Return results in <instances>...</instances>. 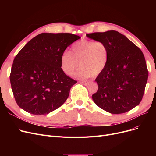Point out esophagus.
Masks as SVG:
<instances>
[{
	"label": "esophagus",
	"mask_w": 156,
	"mask_h": 156,
	"mask_svg": "<svg viewBox=\"0 0 156 156\" xmlns=\"http://www.w3.org/2000/svg\"><path fill=\"white\" fill-rule=\"evenodd\" d=\"M81 83L84 84V85H87V84H88V81H81Z\"/></svg>",
	"instance_id": "obj_1"
}]
</instances>
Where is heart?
<instances>
[{
    "mask_svg": "<svg viewBox=\"0 0 156 156\" xmlns=\"http://www.w3.org/2000/svg\"><path fill=\"white\" fill-rule=\"evenodd\" d=\"M109 50L105 42L82 40L74 43L68 52L61 56L60 65L63 72L71 75L79 66L75 76L87 78L100 74L107 66Z\"/></svg>",
    "mask_w": 156,
    "mask_h": 156,
    "instance_id": "b5f03b06",
    "label": "heart"
}]
</instances>
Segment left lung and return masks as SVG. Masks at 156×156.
Listing matches in <instances>:
<instances>
[{
	"instance_id": "1",
	"label": "left lung",
	"mask_w": 156,
	"mask_h": 156,
	"mask_svg": "<svg viewBox=\"0 0 156 156\" xmlns=\"http://www.w3.org/2000/svg\"><path fill=\"white\" fill-rule=\"evenodd\" d=\"M86 36L105 42L109 50L107 66L95 80L98 90L92 96L93 101L111 114L131 110L142 100L148 77L143 52L124 35L115 30Z\"/></svg>"
}]
</instances>
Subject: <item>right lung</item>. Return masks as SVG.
Wrapping results in <instances>:
<instances>
[{
  "mask_svg": "<svg viewBox=\"0 0 156 156\" xmlns=\"http://www.w3.org/2000/svg\"><path fill=\"white\" fill-rule=\"evenodd\" d=\"M79 38L70 33H41L23 47L13 60L10 75L19 107L30 114L44 115L66 101L77 81L63 72L60 58Z\"/></svg>",
  "mask_w": 156,
  "mask_h": 156,
  "instance_id": "1",
  "label": "right lung"
}]
</instances>
